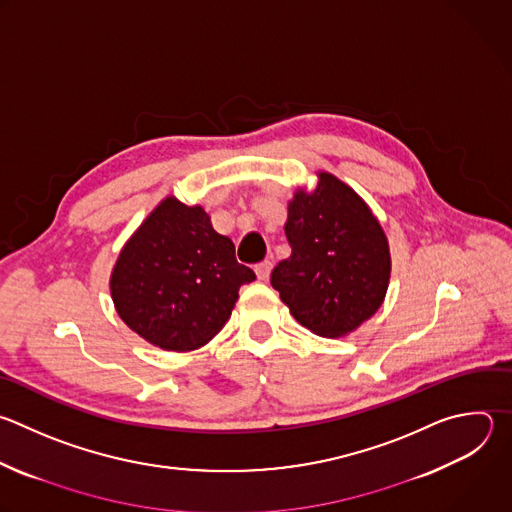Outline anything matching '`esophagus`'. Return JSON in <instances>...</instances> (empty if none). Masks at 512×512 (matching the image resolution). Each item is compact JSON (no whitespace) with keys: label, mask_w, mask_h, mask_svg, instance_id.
Wrapping results in <instances>:
<instances>
[{"label":"esophagus","mask_w":512,"mask_h":512,"mask_svg":"<svg viewBox=\"0 0 512 512\" xmlns=\"http://www.w3.org/2000/svg\"><path fill=\"white\" fill-rule=\"evenodd\" d=\"M271 267H273L271 261H261V263H257V265H255L257 277H259L261 281H267V279H269V273H271Z\"/></svg>","instance_id":"34e87169"}]
</instances>
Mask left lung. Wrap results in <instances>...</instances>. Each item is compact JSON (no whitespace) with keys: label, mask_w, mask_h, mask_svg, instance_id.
<instances>
[{"label":"left lung","mask_w":512,"mask_h":512,"mask_svg":"<svg viewBox=\"0 0 512 512\" xmlns=\"http://www.w3.org/2000/svg\"><path fill=\"white\" fill-rule=\"evenodd\" d=\"M313 191L297 189L287 207L291 255L271 285L291 315L321 337L358 329L382 305L392 271L386 233L364 199L329 173Z\"/></svg>","instance_id":"1"}]
</instances>
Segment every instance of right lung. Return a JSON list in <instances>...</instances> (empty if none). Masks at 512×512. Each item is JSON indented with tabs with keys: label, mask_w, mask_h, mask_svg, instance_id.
Wrapping results in <instances>:
<instances>
[{
	"label": "right lung",
	"mask_w": 512,
	"mask_h": 512,
	"mask_svg": "<svg viewBox=\"0 0 512 512\" xmlns=\"http://www.w3.org/2000/svg\"><path fill=\"white\" fill-rule=\"evenodd\" d=\"M255 273L201 205L166 197L122 247L110 275L120 319L148 344L191 352L225 327Z\"/></svg>",
	"instance_id": "1"
}]
</instances>
